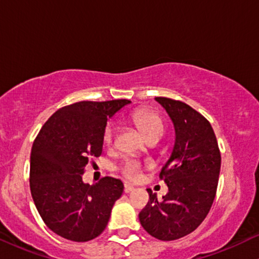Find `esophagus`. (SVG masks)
Wrapping results in <instances>:
<instances>
[{"instance_id":"34e87169","label":"esophagus","mask_w":259,"mask_h":259,"mask_svg":"<svg viewBox=\"0 0 259 259\" xmlns=\"http://www.w3.org/2000/svg\"><path fill=\"white\" fill-rule=\"evenodd\" d=\"M132 191H134V186L132 185V184H129V183L124 184V192H125V194H130Z\"/></svg>"}]
</instances>
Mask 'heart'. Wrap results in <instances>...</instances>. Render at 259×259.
<instances>
[{"label":"heart","instance_id":"obj_1","mask_svg":"<svg viewBox=\"0 0 259 259\" xmlns=\"http://www.w3.org/2000/svg\"><path fill=\"white\" fill-rule=\"evenodd\" d=\"M132 119L134 121L138 129L141 132L142 135L146 138V140H150L152 138L160 139L162 138L163 133H164V123H163L162 117L159 113L151 108H139L133 113ZM115 135V126L112 123H108L103 130L102 140L103 144L106 146H111L114 141ZM142 164L141 163L136 162V160L127 159L123 164L120 165V173L127 179L135 180L140 177L141 173Z\"/></svg>","mask_w":259,"mask_h":259}]
</instances>
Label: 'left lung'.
Returning <instances> with one entry per match:
<instances>
[{
  "label": "left lung",
  "instance_id": "obj_1",
  "mask_svg": "<svg viewBox=\"0 0 259 259\" xmlns=\"http://www.w3.org/2000/svg\"><path fill=\"white\" fill-rule=\"evenodd\" d=\"M156 100L175 127L173 152L159 173L168 194L158 200L147 189L150 201L139 219L151 236L171 241L192 233L207 217L217 194L222 156L213 127L201 113L181 101Z\"/></svg>",
  "mask_w": 259,
  "mask_h": 259
}]
</instances>
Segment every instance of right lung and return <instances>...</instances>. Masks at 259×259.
Wrapping results in <instances>:
<instances>
[{"instance_id": "obj_1", "label": "right lung", "mask_w": 259, "mask_h": 259, "mask_svg": "<svg viewBox=\"0 0 259 259\" xmlns=\"http://www.w3.org/2000/svg\"><path fill=\"white\" fill-rule=\"evenodd\" d=\"M129 100L81 101L56 111L34 140L30 191L38 214L53 233L70 241L95 239L108 224L123 183L111 177L82 183L85 167L100 157L107 119Z\"/></svg>"}]
</instances>
